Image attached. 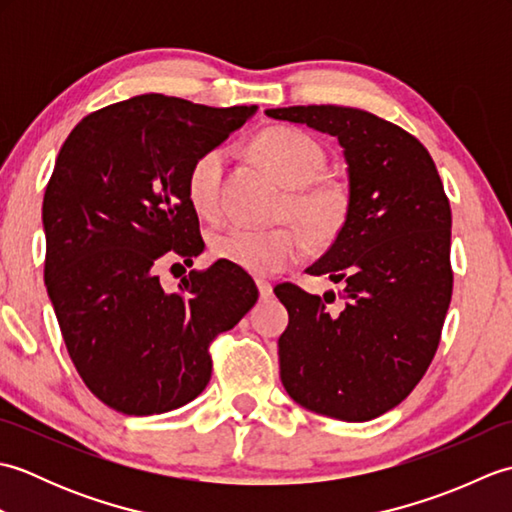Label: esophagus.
Here are the masks:
<instances>
[{"instance_id": "34e87169", "label": "esophagus", "mask_w": 512, "mask_h": 512, "mask_svg": "<svg viewBox=\"0 0 512 512\" xmlns=\"http://www.w3.org/2000/svg\"><path fill=\"white\" fill-rule=\"evenodd\" d=\"M257 290H259V295H262V297H270V295H273V284H270V281H266V279H257Z\"/></svg>"}]
</instances>
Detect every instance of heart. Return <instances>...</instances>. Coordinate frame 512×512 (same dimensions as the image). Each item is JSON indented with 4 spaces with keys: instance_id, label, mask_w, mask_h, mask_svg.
I'll list each match as a JSON object with an SVG mask.
<instances>
[{
    "instance_id": "1",
    "label": "heart",
    "mask_w": 512,
    "mask_h": 512,
    "mask_svg": "<svg viewBox=\"0 0 512 512\" xmlns=\"http://www.w3.org/2000/svg\"><path fill=\"white\" fill-rule=\"evenodd\" d=\"M255 151L288 189L284 215L299 222L312 242L325 244L341 231L350 195L339 180L323 176L325 151L312 136L295 127H270L255 140ZM228 149L213 147L195 158L189 169L187 193L193 209L215 220L224 211V178ZM217 259L253 275H277L306 255L308 239L297 226L250 228L228 226L211 237Z\"/></svg>"
}]
</instances>
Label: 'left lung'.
Returning <instances> with one entry per match:
<instances>
[{
	"mask_svg": "<svg viewBox=\"0 0 512 512\" xmlns=\"http://www.w3.org/2000/svg\"><path fill=\"white\" fill-rule=\"evenodd\" d=\"M275 121L330 134L347 162L350 211L306 273L343 284L341 306L299 286L275 295L288 310L279 376L297 405L365 422L405 400L427 372L447 317L451 206L418 138L372 112L341 105L266 110Z\"/></svg>",
	"mask_w": 512,
	"mask_h": 512,
	"instance_id": "obj_1",
	"label": "left lung"
}]
</instances>
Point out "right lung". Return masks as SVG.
<instances>
[{
	"label": "right lung",
	"mask_w": 512,
	"mask_h": 512,
	"mask_svg": "<svg viewBox=\"0 0 512 512\" xmlns=\"http://www.w3.org/2000/svg\"><path fill=\"white\" fill-rule=\"evenodd\" d=\"M255 112L143 94L85 116L63 143L43 195V277L76 372L107 407L187 405L211 380V341L255 306V281L224 259L180 292L156 275L165 255L193 264L204 250L189 169Z\"/></svg>",
	"instance_id": "1"
}]
</instances>
